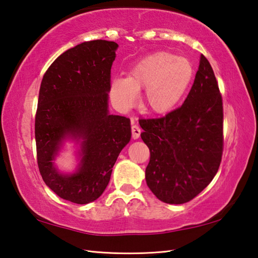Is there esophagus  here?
I'll use <instances>...</instances> for the list:
<instances>
[{"instance_id":"34e87169","label":"esophagus","mask_w":258,"mask_h":258,"mask_svg":"<svg viewBox=\"0 0 258 258\" xmlns=\"http://www.w3.org/2000/svg\"><path fill=\"white\" fill-rule=\"evenodd\" d=\"M141 135V127L139 125L132 123V138L134 140H138Z\"/></svg>"}]
</instances>
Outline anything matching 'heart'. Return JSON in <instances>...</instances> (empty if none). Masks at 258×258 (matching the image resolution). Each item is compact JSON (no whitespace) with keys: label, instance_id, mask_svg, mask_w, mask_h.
<instances>
[{"label":"heart","instance_id":"obj_1","mask_svg":"<svg viewBox=\"0 0 258 258\" xmlns=\"http://www.w3.org/2000/svg\"><path fill=\"white\" fill-rule=\"evenodd\" d=\"M193 73L187 58L157 52L136 63L126 79H113L109 93L115 105L127 109L138 98L139 91L145 89L143 106L152 113L166 114L182 100Z\"/></svg>","mask_w":258,"mask_h":258}]
</instances>
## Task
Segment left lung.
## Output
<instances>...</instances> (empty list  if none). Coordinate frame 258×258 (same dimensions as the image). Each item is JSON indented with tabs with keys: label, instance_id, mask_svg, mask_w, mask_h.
I'll use <instances>...</instances> for the list:
<instances>
[{
	"label": "left lung",
	"instance_id": "obj_1",
	"mask_svg": "<svg viewBox=\"0 0 258 258\" xmlns=\"http://www.w3.org/2000/svg\"><path fill=\"white\" fill-rule=\"evenodd\" d=\"M140 125L151 153L145 178L153 194L167 204L193 200L216 175L224 145L222 95L203 54L183 105Z\"/></svg>",
	"mask_w": 258,
	"mask_h": 258
}]
</instances>
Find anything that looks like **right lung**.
<instances>
[{
  "mask_svg": "<svg viewBox=\"0 0 258 258\" xmlns=\"http://www.w3.org/2000/svg\"><path fill=\"white\" fill-rule=\"evenodd\" d=\"M115 42H84L61 54L43 76L35 115L37 165L61 199L75 204L105 190L117 156L131 140L130 118L108 113ZM81 140V162L61 174L52 161L65 138Z\"/></svg>",
  "mask_w": 258,
  "mask_h": 258,
  "instance_id": "right-lung-1",
  "label": "right lung"
}]
</instances>
